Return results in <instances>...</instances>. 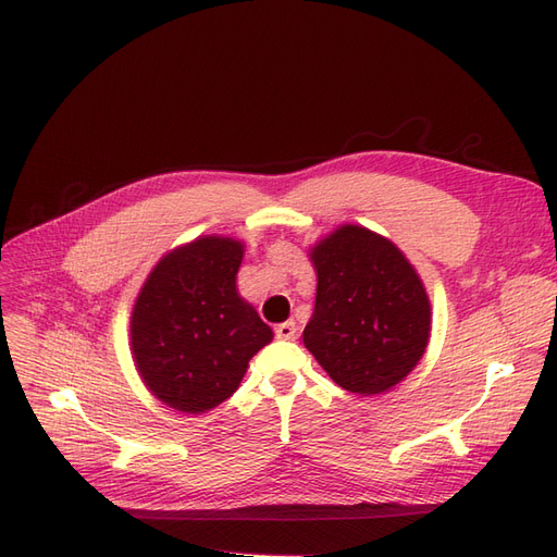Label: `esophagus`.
<instances>
[{"mask_svg": "<svg viewBox=\"0 0 557 557\" xmlns=\"http://www.w3.org/2000/svg\"><path fill=\"white\" fill-rule=\"evenodd\" d=\"M276 336H278V339H285V342L295 339V336H297V325L293 323V320H285V323L276 325Z\"/></svg>", "mask_w": 557, "mask_h": 557, "instance_id": "obj_1", "label": "esophagus"}]
</instances>
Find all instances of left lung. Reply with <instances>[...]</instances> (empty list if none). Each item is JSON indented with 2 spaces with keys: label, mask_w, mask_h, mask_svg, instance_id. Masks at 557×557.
Returning <instances> with one entry per match:
<instances>
[{
  "label": "left lung",
  "mask_w": 557,
  "mask_h": 557,
  "mask_svg": "<svg viewBox=\"0 0 557 557\" xmlns=\"http://www.w3.org/2000/svg\"><path fill=\"white\" fill-rule=\"evenodd\" d=\"M315 309L305 346L348 393L391 391L423 358L430 301L399 248L358 225H344L311 250Z\"/></svg>",
  "instance_id": "left-lung-1"
}]
</instances>
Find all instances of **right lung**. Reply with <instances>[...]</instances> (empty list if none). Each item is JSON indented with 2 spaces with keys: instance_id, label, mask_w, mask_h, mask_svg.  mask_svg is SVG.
Here are the masks:
<instances>
[{
  "instance_id": "1",
  "label": "right lung",
  "mask_w": 557,
  "mask_h": 557,
  "mask_svg": "<svg viewBox=\"0 0 557 557\" xmlns=\"http://www.w3.org/2000/svg\"><path fill=\"white\" fill-rule=\"evenodd\" d=\"M244 246L207 237L164 256L132 311V350L148 391L205 413L237 391L272 330L237 295Z\"/></svg>"
}]
</instances>
